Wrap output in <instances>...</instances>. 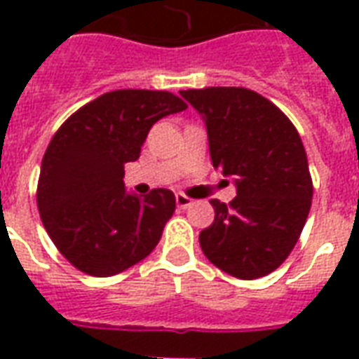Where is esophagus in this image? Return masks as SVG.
Instances as JSON below:
<instances>
[{
	"label": "esophagus",
	"instance_id": "esophagus-1",
	"mask_svg": "<svg viewBox=\"0 0 359 359\" xmlns=\"http://www.w3.org/2000/svg\"><path fill=\"white\" fill-rule=\"evenodd\" d=\"M175 200H177V205H179V208H182V210H187V208H190V205H192V202H194L192 198H188V196L180 194V192L177 196H175Z\"/></svg>",
	"mask_w": 359,
	"mask_h": 359
}]
</instances>
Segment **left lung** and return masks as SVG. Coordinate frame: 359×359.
Masks as SVG:
<instances>
[{
  "label": "left lung",
  "mask_w": 359,
  "mask_h": 359,
  "mask_svg": "<svg viewBox=\"0 0 359 359\" xmlns=\"http://www.w3.org/2000/svg\"><path fill=\"white\" fill-rule=\"evenodd\" d=\"M208 130L213 167L233 177L236 198L211 200L215 219L200 233L211 264L236 278L269 275L292 252L311 208L308 157L283 111L248 88L182 90Z\"/></svg>",
  "instance_id": "obj_1"
}]
</instances>
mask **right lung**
<instances>
[{
  "label": "right lung",
  "mask_w": 359,
  "mask_h": 359,
  "mask_svg": "<svg viewBox=\"0 0 359 359\" xmlns=\"http://www.w3.org/2000/svg\"><path fill=\"white\" fill-rule=\"evenodd\" d=\"M187 109L161 90H115L67 118L46 149L38 210L53 244L76 267L111 277L151 254L175 213V194L126 192L125 163L136 161L149 128Z\"/></svg>",
  "instance_id": "obj_1"
}]
</instances>
